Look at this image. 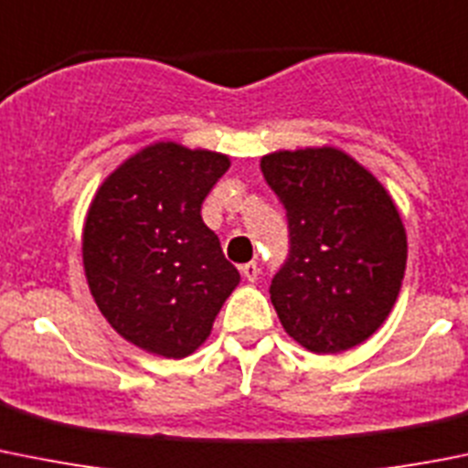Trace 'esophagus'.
<instances>
[{"label":"esophagus","instance_id":"obj_1","mask_svg":"<svg viewBox=\"0 0 468 468\" xmlns=\"http://www.w3.org/2000/svg\"><path fill=\"white\" fill-rule=\"evenodd\" d=\"M239 271H242V276L247 281H258V274H261V267H258V262H244L242 267H239Z\"/></svg>","mask_w":468,"mask_h":468}]
</instances>
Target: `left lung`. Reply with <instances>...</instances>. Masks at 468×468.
Wrapping results in <instances>:
<instances>
[{"label":"left lung","instance_id":"8db88e82","mask_svg":"<svg viewBox=\"0 0 468 468\" xmlns=\"http://www.w3.org/2000/svg\"><path fill=\"white\" fill-rule=\"evenodd\" d=\"M262 176L283 203L290 251L270 297L290 338L315 355L364 343L391 313L407 233L384 185L338 148L276 151Z\"/></svg>","mask_w":468,"mask_h":468}]
</instances>
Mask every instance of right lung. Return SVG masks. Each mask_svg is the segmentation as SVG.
I'll use <instances>...</instances> for the list:
<instances>
[{
	"label": "right lung",
	"mask_w": 468,
	"mask_h": 468,
	"mask_svg": "<svg viewBox=\"0 0 468 468\" xmlns=\"http://www.w3.org/2000/svg\"><path fill=\"white\" fill-rule=\"evenodd\" d=\"M229 166L221 153L157 142L109 174L86 212L90 294L116 334L151 355H192L239 283L201 217Z\"/></svg>",
	"instance_id": "obj_1"
}]
</instances>
